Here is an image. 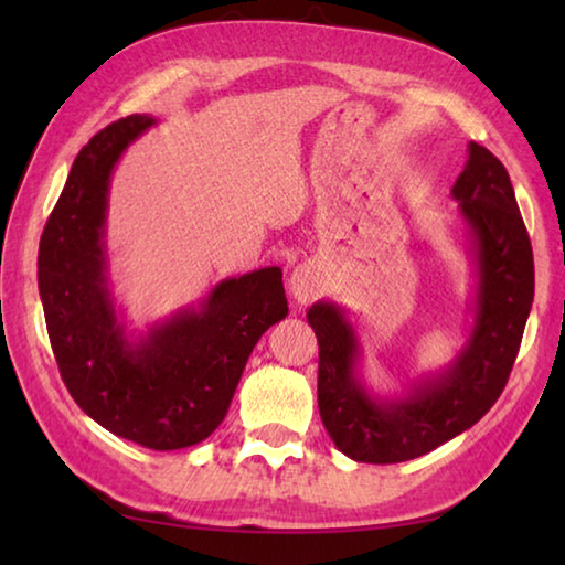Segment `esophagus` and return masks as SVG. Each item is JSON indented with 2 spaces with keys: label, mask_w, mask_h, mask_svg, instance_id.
Returning a JSON list of instances; mask_svg holds the SVG:
<instances>
[{
  "label": "esophagus",
  "mask_w": 565,
  "mask_h": 565,
  "mask_svg": "<svg viewBox=\"0 0 565 565\" xmlns=\"http://www.w3.org/2000/svg\"><path fill=\"white\" fill-rule=\"evenodd\" d=\"M286 289H289L291 299H296L299 303H309L311 299H317L321 291V279H319L317 266H311V264L296 266L289 276Z\"/></svg>",
  "instance_id": "34e87169"
}]
</instances>
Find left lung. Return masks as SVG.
I'll return each instance as SVG.
<instances>
[{
  "mask_svg": "<svg viewBox=\"0 0 565 565\" xmlns=\"http://www.w3.org/2000/svg\"><path fill=\"white\" fill-rule=\"evenodd\" d=\"M451 199L471 269V321L446 369L384 394L363 376L366 349L347 306L321 299L306 311L319 341V414L353 461L398 463L434 451L481 420L509 381L533 303L531 238L509 171L476 141Z\"/></svg>",
  "mask_w": 565,
  "mask_h": 565,
  "instance_id": "obj_1",
  "label": "left lung"
}]
</instances>
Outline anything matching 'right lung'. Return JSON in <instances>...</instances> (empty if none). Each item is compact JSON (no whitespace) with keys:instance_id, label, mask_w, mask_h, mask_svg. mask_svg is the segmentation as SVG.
Segmentation results:
<instances>
[{"instance_id":"right-lung-1","label":"right lung","mask_w":565,"mask_h":565,"mask_svg":"<svg viewBox=\"0 0 565 565\" xmlns=\"http://www.w3.org/2000/svg\"><path fill=\"white\" fill-rule=\"evenodd\" d=\"M151 114L99 131L74 159L40 242V296L54 359L84 414L154 451L216 431L262 333L286 319L281 269L266 266L212 286L196 303L131 329L114 299L107 214L114 167Z\"/></svg>"}]
</instances>
